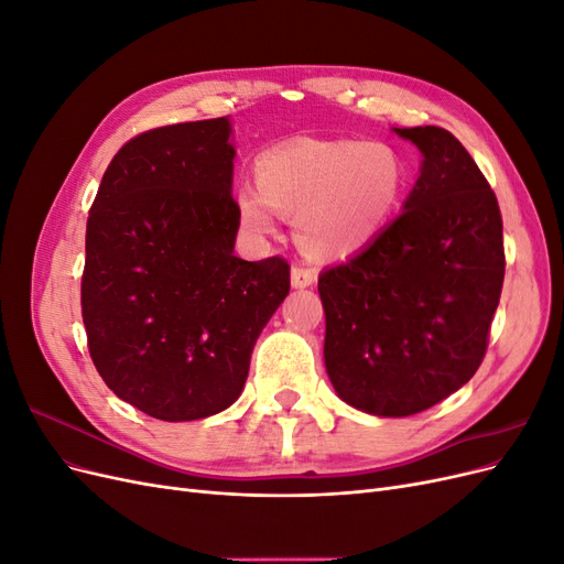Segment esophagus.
Returning <instances> with one entry per match:
<instances>
[{"mask_svg": "<svg viewBox=\"0 0 564 564\" xmlns=\"http://www.w3.org/2000/svg\"><path fill=\"white\" fill-rule=\"evenodd\" d=\"M317 282V272L311 268H303V265H294L292 268V286L294 289H308Z\"/></svg>", "mask_w": 564, "mask_h": 564, "instance_id": "34e87169", "label": "esophagus"}]
</instances>
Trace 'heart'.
<instances>
[{"mask_svg":"<svg viewBox=\"0 0 564 564\" xmlns=\"http://www.w3.org/2000/svg\"><path fill=\"white\" fill-rule=\"evenodd\" d=\"M259 185L237 191V216L253 235L294 216L299 247L319 261L362 251L388 228L406 193V164L379 141H292L256 164Z\"/></svg>","mask_w":564,"mask_h":564,"instance_id":"heart-1","label":"heart"}]
</instances>
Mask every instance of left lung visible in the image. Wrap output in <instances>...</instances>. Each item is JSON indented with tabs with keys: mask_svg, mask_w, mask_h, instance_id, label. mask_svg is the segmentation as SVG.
Wrapping results in <instances>:
<instances>
[{
	"mask_svg": "<svg viewBox=\"0 0 564 564\" xmlns=\"http://www.w3.org/2000/svg\"><path fill=\"white\" fill-rule=\"evenodd\" d=\"M421 152L402 214L317 280L324 367L336 395L400 419L456 392L480 367L503 284L497 195L447 129H392Z\"/></svg>",
	"mask_w": 564,
	"mask_h": 564,
	"instance_id": "1",
	"label": "left lung"
}]
</instances>
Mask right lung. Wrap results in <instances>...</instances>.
Here are the masks:
<instances>
[{
	"mask_svg": "<svg viewBox=\"0 0 564 564\" xmlns=\"http://www.w3.org/2000/svg\"><path fill=\"white\" fill-rule=\"evenodd\" d=\"M228 117L145 131L112 158L87 220L82 317L119 400L197 421L242 395L289 265L235 256Z\"/></svg>",
	"mask_w": 564,
	"mask_h": 564,
	"instance_id": "add662e5",
	"label": "right lung"
}]
</instances>
